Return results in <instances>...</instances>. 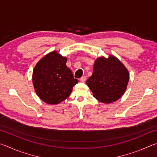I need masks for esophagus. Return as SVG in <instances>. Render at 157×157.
Wrapping results in <instances>:
<instances>
[{
	"instance_id": "1",
	"label": "esophagus",
	"mask_w": 157,
	"mask_h": 157,
	"mask_svg": "<svg viewBox=\"0 0 157 157\" xmlns=\"http://www.w3.org/2000/svg\"><path fill=\"white\" fill-rule=\"evenodd\" d=\"M79 80H80L82 82H84L86 80V76H83V77H82V78H80V79H79Z\"/></svg>"
}]
</instances>
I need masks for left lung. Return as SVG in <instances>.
I'll use <instances>...</instances> for the list:
<instances>
[{
    "label": "left lung",
    "instance_id": "1",
    "mask_svg": "<svg viewBox=\"0 0 157 157\" xmlns=\"http://www.w3.org/2000/svg\"><path fill=\"white\" fill-rule=\"evenodd\" d=\"M126 68L115 57L98 58L87 86L98 100L111 103L118 100L125 91L129 81Z\"/></svg>",
    "mask_w": 157,
    "mask_h": 157
}]
</instances>
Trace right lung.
Listing matches in <instances>:
<instances>
[{
  "mask_svg": "<svg viewBox=\"0 0 157 157\" xmlns=\"http://www.w3.org/2000/svg\"><path fill=\"white\" fill-rule=\"evenodd\" d=\"M66 60L57 52H52L42 58L34 67V89L37 95L48 104L56 105L66 99L78 82L66 66Z\"/></svg>",
  "mask_w": 157,
  "mask_h": 157,
  "instance_id": "obj_1",
  "label": "right lung"
}]
</instances>
